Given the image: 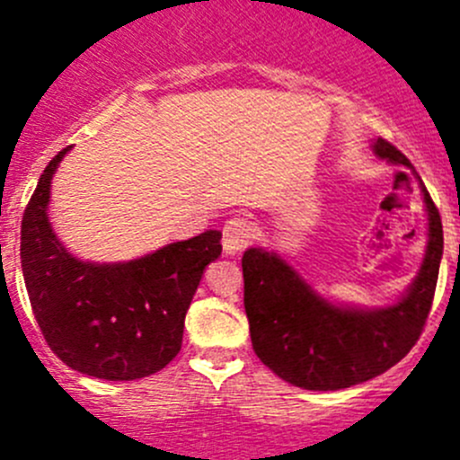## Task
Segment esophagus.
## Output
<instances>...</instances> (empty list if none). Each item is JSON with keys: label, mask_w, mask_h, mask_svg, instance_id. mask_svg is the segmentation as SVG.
Masks as SVG:
<instances>
[{"label": "esophagus", "mask_w": 460, "mask_h": 460, "mask_svg": "<svg viewBox=\"0 0 460 460\" xmlns=\"http://www.w3.org/2000/svg\"><path fill=\"white\" fill-rule=\"evenodd\" d=\"M254 238V222L244 216H235L231 220H226L225 229H222V247H225L226 254H238L244 247H250Z\"/></svg>", "instance_id": "esophagus-1"}]
</instances>
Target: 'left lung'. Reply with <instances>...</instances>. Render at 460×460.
<instances>
[{"mask_svg":"<svg viewBox=\"0 0 460 460\" xmlns=\"http://www.w3.org/2000/svg\"><path fill=\"white\" fill-rule=\"evenodd\" d=\"M372 149L394 165L411 167L388 140H375ZM420 188L427 204V252L411 288L390 306H338L320 297L274 252H244V313L252 347L274 375L304 390H341L384 375L413 349L431 311L443 259L440 213L422 181Z\"/></svg>","mask_w":460,"mask_h":460,"instance_id":"1","label":"left lung"}]
</instances>
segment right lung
<instances>
[{
    "label": "right lung",
    "instance_id": "1",
    "mask_svg": "<svg viewBox=\"0 0 460 460\" xmlns=\"http://www.w3.org/2000/svg\"><path fill=\"white\" fill-rule=\"evenodd\" d=\"M67 152L51 158L22 216L29 302L47 345L72 370L106 381L143 379L181 349L188 306L206 265L220 256L222 234L204 231L127 263L79 261L47 217L51 177Z\"/></svg>",
    "mask_w": 460,
    "mask_h": 460
}]
</instances>
